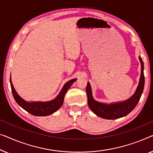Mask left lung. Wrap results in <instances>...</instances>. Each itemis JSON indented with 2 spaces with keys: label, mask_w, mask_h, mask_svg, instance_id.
Segmentation results:
<instances>
[{
  "label": "left lung",
  "mask_w": 153,
  "mask_h": 153,
  "mask_svg": "<svg viewBox=\"0 0 153 153\" xmlns=\"http://www.w3.org/2000/svg\"><path fill=\"white\" fill-rule=\"evenodd\" d=\"M139 60L141 64V74L139 86L134 95L124 102L114 103L111 105H106L96 102L92 97L91 89L89 83H87L86 91H87V95L88 105L94 114L105 119H117L128 115L134 109L140 100L141 94L143 91L144 83H145L143 74V62L141 57H139Z\"/></svg>",
  "instance_id": "left-lung-1"
}]
</instances>
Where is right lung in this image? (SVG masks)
Segmentation results:
<instances>
[{"instance_id": "obj_1", "label": "right lung", "mask_w": 153, "mask_h": 153, "mask_svg": "<svg viewBox=\"0 0 153 153\" xmlns=\"http://www.w3.org/2000/svg\"><path fill=\"white\" fill-rule=\"evenodd\" d=\"M76 79H71L66 82L62 88V91H60L57 97L54 100L48 101V102H27L26 101L23 100L17 94L16 91H15L13 87L11 79H10V85H11L12 92L14 96V100H16L19 106H21L23 109L27 111V112L31 114L34 116H38V117H43V116H48L51 114L54 113L60 107L62 106L64 102V96L71 87V85L76 81Z\"/></svg>"}]
</instances>
